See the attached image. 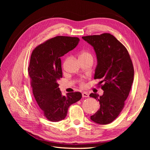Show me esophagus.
Instances as JSON below:
<instances>
[{"label":"esophagus","instance_id":"esophagus-1","mask_svg":"<svg viewBox=\"0 0 150 150\" xmlns=\"http://www.w3.org/2000/svg\"><path fill=\"white\" fill-rule=\"evenodd\" d=\"M82 96H83V98H88V97H89V94H88V93L83 92V93H82Z\"/></svg>","mask_w":150,"mask_h":150}]
</instances>
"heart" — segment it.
<instances>
[{
    "instance_id": "1",
    "label": "heart",
    "mask_w": 150,
    "mask_h": 150,
    "mask_svg": "<svg viewBox=\"0 0 150 150\" xmlns=\"http://www.w3.org/2000/svg\"><path fill=\"white\" fill-rule=\"evenodd\" d=\"M92 57L91 54L88 51H83L81 53L79 57Z\"/></svg>"
}]
</instances>
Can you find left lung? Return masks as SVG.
I'll list each match as a JSON object with an SVG mask.
<instances>
[{
  "instance_id": "8db88e82",
  "label": "left lung",
  "mask_w": 150,
  "mask_h": 150,
  "mask_svg": "<svg viewBox=\"0 0 150 150\" xmlns=\"http://www.w3.org/2000/svg\"><path fill=\"white\" fill-rule=\"evenodd\" d=\"M82 38L93 46L97 57L94 79L103 83V94L91 93L100 108L91 120L99 125H107L118 116L125 106L134 78V68L126 47L115 36L104 33Z\"/></svg>"
}]
</instances>
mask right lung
<instances>
[{
  "instance_id": "right-lung-1",
  "label": "right lung",
  "mask_w": 150,
  "mask_h": 150,
  "mask_svg": "<svg viewBox=\"0 0 150 150\" xmlns=\"http://www.w3.org/2000/svg\"><path fill=\"white\" fill-rule=\"evenodd\" d=\"M78 38L57 36L36 47L31 54L28 68L35 101L44 116L51 121L64 120L69 107L79 101V92L62 95L58 81L62 78L61 57L74 49Z\"/></svg>"
}]
</instances>
